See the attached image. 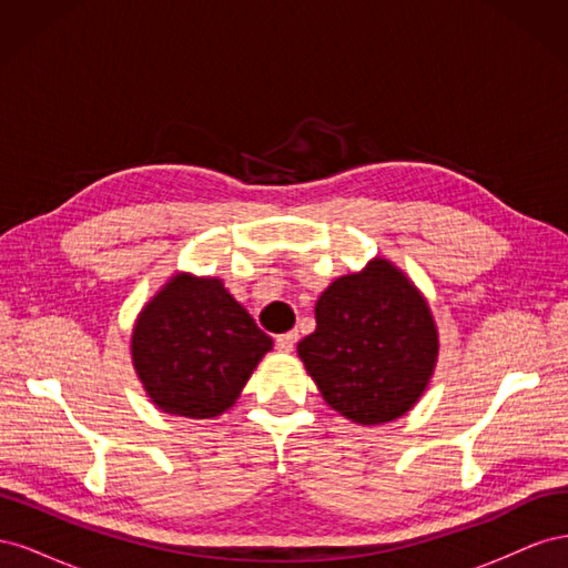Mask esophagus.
Wrapping results in <instances>:
<instances>
[{
    "mask_svg": "<svg viewBox=\"0 0 568 568\" xmlns=\"http://www.w3.org/2000/svg\"><path fill=\"white\" fill-rule=\"evenodd\" d=\"M296 338H298L296 332L280 334V336H277V348H280L282 353H291V351H294V346H296Z\"/></svg>",
    "mask_w": 568,
    "mask_h": 568,
    "instance_id": "obj_1",
    "label": "esophagus"
}]
</instances>
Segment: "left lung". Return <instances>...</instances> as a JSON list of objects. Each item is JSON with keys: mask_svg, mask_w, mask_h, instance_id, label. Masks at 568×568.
Returning <instances> with one entry per match:
<instances>
[{"mask_svg": "<svg viewBox=\"0 0 568 568\" xmlns=\"http://www.w3.org/2000/svg\"><path fill=\"white\" fill-rule=\"evenodd\" d=\"M315 320L298 357L341 417L376 426L417 405L438 363V326L398 265L376 255L334 280L317 298Z\"/></svg>", "mask_w": 568, "mask_h": 568, "instance_id": "1", "label": "left lung"}]
</instances>
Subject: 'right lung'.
<instances>
[{
  "mask_svg": "<svg viewBox=\"0 0 568 568\" xmlns=\"http://www.w3.org/2000/svg\"><path fill=\"white\" fill-rule=\"evenodd\" d=\"M272 338L220 277L175 272L134 320L130 353L149 400L168 415L213 419L234 407Z\"/></svg>",
  "mask_w": 568,
  "mask_h": 568,
  "instance_id": "1",
  "label": "right lung"
}]
</instances>
